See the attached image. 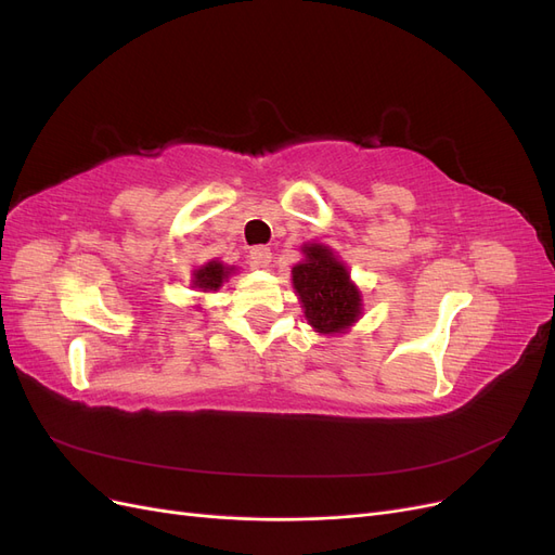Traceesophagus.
<instances>
[{
	"mask_svg": "<svg viewBox=\"0 0 555 555\" xmlns=\"http://www.w3.org/2000/svg\"><path fill=\"white\" fill-rule=\"evenodd\" d=\"M271 259H273L271 247L259 245V247H251V251H249V263L255 268H266L268 263H271Z\"/></svg>",
	"mask_w": 555,
	"mask_h": 555,
	"instance_id": "obj_1",
	"label": "esophagus"
}]
</instances>
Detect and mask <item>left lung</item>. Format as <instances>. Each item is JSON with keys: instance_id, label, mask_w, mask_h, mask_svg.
Segmentation results:
<instances>
[{"instance_id": "8db88e82", "label": "left lung", "mask_w": 555, "mask_h": 555, "mask_svg": "<svg viewBox=\"0 0 555 555\" xmlns=\"http://www.w3.org/2000/svg\"><path fill=\"white\" fill-rule=\"evenodd\" d=\"M304 261L292 268V284L308 324L322 335L347 333L363 314V296L347 266L324 243H304Z\"/></svg>"}]
</instances>
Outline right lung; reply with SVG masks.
<instances>
[{
    "label": "right lung",
    "mask_w": 555,
    "mask_h": 555,
    "mask_svg": "<svg viewBox=\"0 0 555 555\" xmlns=\"http://www.w3.org/2000/svg\"><path fill=\"white\" fill-rule=\"evenodd\" d=\"M236 273V266H227L222 261H208L201 268H196V271L192 273V287L198 289V292H217L222 287L224 282H229V278Z\"/></svg>",
    "instance_id": "right-lung-1"
}]
</instances>
